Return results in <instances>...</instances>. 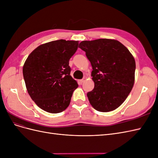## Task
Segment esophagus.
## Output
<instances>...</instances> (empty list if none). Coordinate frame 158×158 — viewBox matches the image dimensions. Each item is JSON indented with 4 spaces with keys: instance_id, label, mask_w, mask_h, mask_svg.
I'll use <instances>...</instances> for the list:
<instances>
[{
    "instance_id": "esophagus-1",
    "label": "esophagus",
    "mask_w": 158,
    "mask_h": 158,
    "mask_svg": "<svg viewBox=\"0 0 158 158\" xmlns=\"http://www.w3.org/2000/svg\"><path fill=\"white\" fill-rule=\"evenodd\" d=\"M85 79H86V78H84L83 79H82V80H80V83H83V82H85Z\"/></svg>"
}]
</instances>
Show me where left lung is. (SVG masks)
<instances>
[{
  "instance_id": "obj_1",
  "label": "left lung",
  "mask_w": 158,
  "mask_h": 158,
  "mask_svg": "<svg viewBox=\"0 0 158 158\" xmlns=\"http://www.w3.org/2000/svg\"><path fill=\"white\" fill-rule=\"evenodd\" d=\"M79 47L85 52L93 69L94 88L87 94L90 104L100 112L116 109L125 101L135 83V58L116 40L83 41Z\"/></svg>"
}]
</instances>
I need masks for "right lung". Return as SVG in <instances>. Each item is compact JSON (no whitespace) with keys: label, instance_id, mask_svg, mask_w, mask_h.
Instances as JSON below:
<instances>
[{"label":"right lung","instance_id":"1","mask_svg":"<svg viewBox=\"0 0 158 158\" xmlns=\"http://www.w3.org/2000/svg\"><path fill=\"white\" fill-rule=\"evenodd\" d=\"M78 41L60 40L41 44L27 56L23 66L26 89L41 109L59 113L69 107L78 87L70 76L69 60L78 49Z\"/></svg>","mask_w":158,"mask_h":158}]
</instances>
